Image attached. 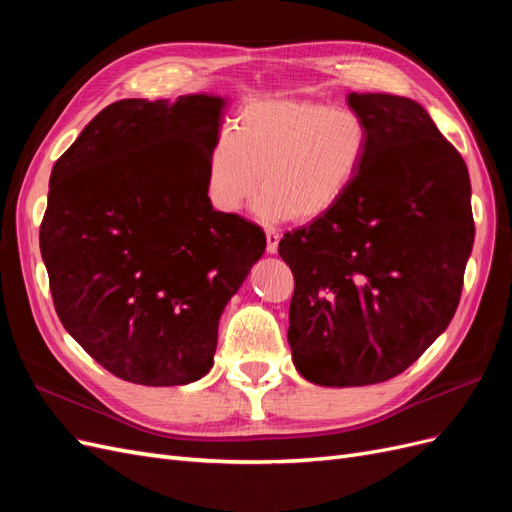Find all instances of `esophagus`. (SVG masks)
Masks as SVG:
<instances>
[{"label": "esophagus", "mask_w": 512, "mask_h": 512, "mask_svg": "<svg viewBox=\"0 0 512 512\" xmlns=\"http://www.w3.org/2000/svg\"><path fill=\"white\" fill-rule=\"evenodd\" d=\"M265 235H267V252L275 254L277 252V243H280V232H277L273 226L265 228Z\"/></svg>", "instance_id": "34e87169"}]
</instances>
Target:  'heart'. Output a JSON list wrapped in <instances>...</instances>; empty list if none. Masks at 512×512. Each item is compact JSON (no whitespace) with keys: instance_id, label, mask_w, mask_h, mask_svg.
I'll return each instance as SVG.
<instances>
[{"instance_id":"obj_1","label":"heart","mask_w":512,"mask_h":512,"mask_svg":"<svg viewBox=\"0 0 512 512\" xmlns=\"http://www.w3.org/2000/svg\"><path fill=\"white\" fill-rule=\"evenodd\" d=\"M369 123L350 106L258 98L243 104L235 130L215 134L207 153V196L237 213L256 190L265 220L309 222L342 200L369 156Z\"/></svg>"}]
</instances>
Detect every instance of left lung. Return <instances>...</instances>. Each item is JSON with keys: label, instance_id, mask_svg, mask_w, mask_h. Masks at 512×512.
<instances>
[{"label": "left lung", "instance_id": "left-lung-1", "mask_svg": "<svg viewBox=\"0 0 512 512\" xmlns=\"http://www.w3.org/2000/svg\"><path fill=\"white\" fill-rule=\"evenodd\" d=\"M348 104L369 123L361 175L277 250L294 275L292 361L322 386L406 371L455 316L474 243L466 162L425 108L389 94Z\"/></svg>", "mask_w": 512, "mask_h": 512}]
</instances>
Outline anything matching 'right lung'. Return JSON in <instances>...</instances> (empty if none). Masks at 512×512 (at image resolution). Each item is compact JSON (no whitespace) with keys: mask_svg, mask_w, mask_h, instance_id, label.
<instances>
[{"mask_svg":"<svg viewBox=\"0 0 512 512\" xmlns=\"http://www.w3.org/2000/svg\"><path fill=\"white\" fill-rule=\"evenodd\" d=\"M224 104L113 102L53 166L40 250L55 312L121 380L203 378L222 309L267 247L258 224L207 196Z\"/></svg>","mask_w":512,"mask_h":512,"instance_id":"add662e5","label":"right lung"}]
</instances>
